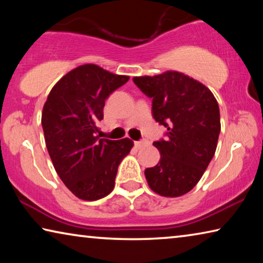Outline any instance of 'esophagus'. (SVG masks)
Listing matches in <instances>:
<instances>
[{"instance_id":"34e87169","label":"esophagus","mask_w":263,"mask_h":263,"mask_svg":"<svg viewBox=\"0 0 263 263\" xmlns=\"http://www.w3.org/2000/svg\"><path fill=\"white\" fill-rule=\"evenodd\" d=\"M148 145V141L147 140H140V141H135V146L137 148H142L145 147V146Z\"/></svg>"}]
</instances>
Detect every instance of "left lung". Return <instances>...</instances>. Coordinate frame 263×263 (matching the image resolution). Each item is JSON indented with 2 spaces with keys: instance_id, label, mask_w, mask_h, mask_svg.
<instances>
[{
  "instance_id": "8db88e82",
  "label": "left lung",
  "mask_w": 263,
  "mask_h": 263,
  "mask_svg": "<svg viewBox=\"0 0 263 263\" xmlns=\"http://www.w3.org/2000/svg\"><path fill=\"white\" fill-rule=\"evenodd\" d=\"M133 82L152 99L153 117L167 128L166 140L153 142L161 158L145 171L149 188L164 197L189 193L216 152L220 132L217 100L203 83L175 70L136 77Z\"/></svg>"
}]
</instances>
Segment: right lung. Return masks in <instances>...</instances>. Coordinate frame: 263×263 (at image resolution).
Wrapping results in <instances>:
<instances>
[{"label": "right lung", "instance_id": "1", "mask_svg": "<svg viewBox=\"0 0 263 263\" xmlns=\"http://www.w3.org/2000/svg\"><path fill=\"white\" fill-rule=\"evenodd\" d=\"M128 79L97 65L79 66L55 83L44 104L42 125L53 166L65 185L84 201L112 191L119 163L133 146L128 138H101L99 128L105 100Z\"/></svg>", "mask_w": 263, "mask_h": 263}]
</instances>
